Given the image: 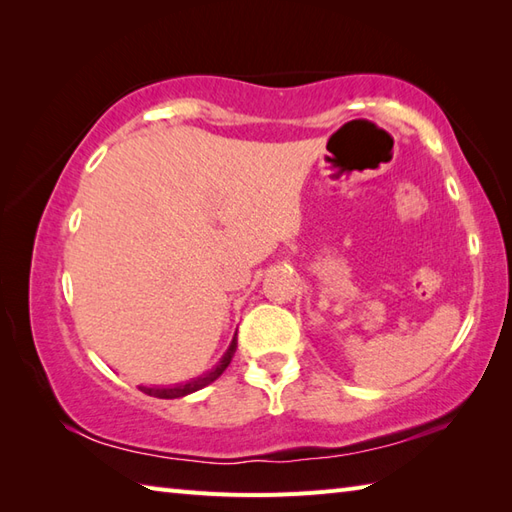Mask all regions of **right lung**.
<instances>
[{
  "label": "right lung",
  "instance_id": "add662e5",
  "mask_svg": "<svg viewBox=\"0 0 512 512\" xmlns=\"http://www.w3.org/2000/svg\"><path fill=\"white\" fill-rule=\"evenodd\" d=\"M235 350H237V332L233 336L231 345H228V350L220 358V363H217L213 369H209V372H206V374H202L198 378H191V380H187V383H178V385H162V387L160 385H154V387L140 385L138 389L143 391V394L154 396V398H182V396H189V394H193V391H198V389H202L206 385H211L213 380L220 378L224 374V369L231 365Z\"/></svg>",
  "mask_w": 512,
  "mask_h": 512
}]
</instances>
